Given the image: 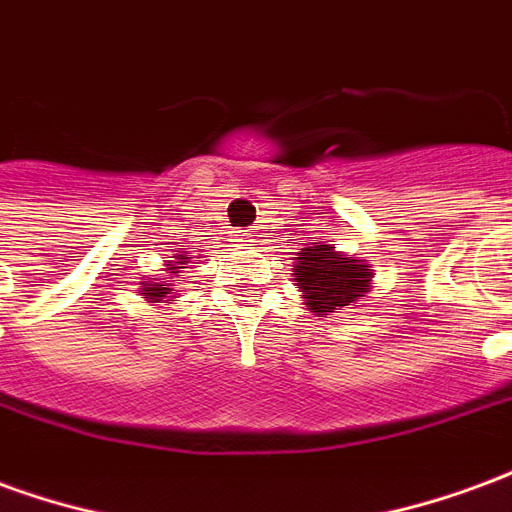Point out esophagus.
<instances>
[{
    "mask_svg": "<svg viewBox=\"0 0 512 512\" xmlns=\"http://www.w3.org/2000/svg\"><path fill=\"white\" fill-rule=\"evenodd\" d=\"M235 241H238V246H252V244H255V241H252V235H249V233H238V238H235Z\"/></svg>",
    "mask_w": 512,
    "mask_h": 512,
    "instance_id": "1",
    "label": "esophagus"
}]
</instances>
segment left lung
Returning <instances> with one entry per match:
<instances>
[{"label":"left lung","instance_id":"8db88e82","mask_svg":"<svg viewBox=\"0 0 512 512\" xmlns=\"http://www.w3.org/2000/svg\"><path fill=\"white\" fill-rule=\"evenodd\" d=\"M293 277L304 293L307 310L318 318L329 312L356 307L373 288V268L365 260H356L337 252L332 244L304 246L293 257Z\"/></svg>","mask_w":512,"mask_h":512}]
</instances>
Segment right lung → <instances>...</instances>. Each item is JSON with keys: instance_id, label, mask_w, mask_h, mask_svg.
<instances>
[{"instance_id": "1", "label": "right lung", "mask_w": 512, "mask_h": 512, "mask_svg": "<svg viewBox=\"0 0 512 512\" xmlns=\"http://www.w3.org/2000/svg\"><path fill=\"white\" fill-rule=\"evenodd\" d=\"M189 263V255L183 252V255H175V260H164V277H147L145 282H139V296L150 304V307H156V304H172V301L178 299V293H175V282L183 277V268Z\"/></svg>"}]
</instances>
